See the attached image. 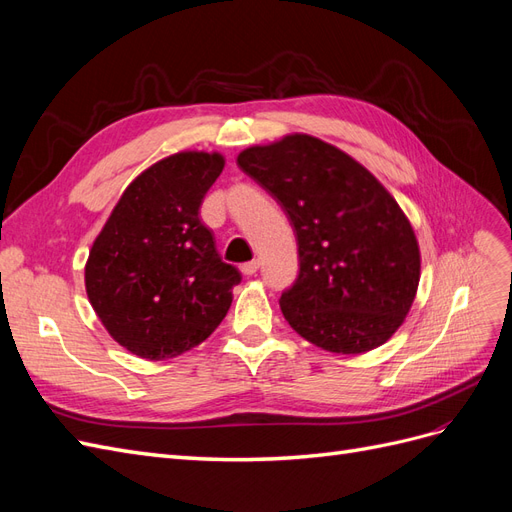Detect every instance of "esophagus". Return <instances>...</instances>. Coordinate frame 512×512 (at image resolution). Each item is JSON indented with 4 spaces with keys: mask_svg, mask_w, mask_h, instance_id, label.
I'll use <instances>...</instances> for the list:
<instances>
[{
    "mask_svg": "<svg viewBox=\"0 0 512 512\" xmlns=\"http://www.w3.org/2000/svg\"><path fill=\"white\" fill-rule=\"evenodd\" d=\"M258 267H260L258 260H250V262H245V265H241V273L243 275H254L258 271Z\"/></svg>",
    "mask_w": 512,
    "mask_h": 512,
    "instance_id": "1",
    "label": "esophagus"
}]
</instances>
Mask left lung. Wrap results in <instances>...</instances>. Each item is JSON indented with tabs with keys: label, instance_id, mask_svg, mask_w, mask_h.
I'll list each match as a JSON object with an SVG mask.
<instances>
[{
	"label": "left lung",
	"instance_id": "obj_1",
	"mask_svg": "<svg viewBox=\"0 0 512 512\" xmlns=\"http://www.w3.org/2000/svg\"><path fill=\"white\" fill-rule=\"evenodd\" d=\"M237 164L297 237L299 277L280 299L290 327L337 354L389 342L421 280L414 228L391 192L346 151L299 132L243 149Z\"/></svg>",
	"mask_w": 512,
	"mask_h": 512
}]
</instances>
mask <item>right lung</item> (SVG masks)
<instances>
[{"label": "right lung", "mask_w": 512, "mask_h": 512, "mask_svg": "<svg viewBox=\"0 0 512 512\" xmlns=\"http://www.w3.org/2000/svg\"><path fill=\"white\" fill-rule=\"evenodd\" d=\"M226 160L179 151L138 175L108 215L85 262L87 299L119 346L173 359L218 329L239 271L222 262L198 211Z\"/></svg>", "instance_id": "add662e5"}]
</instances>
